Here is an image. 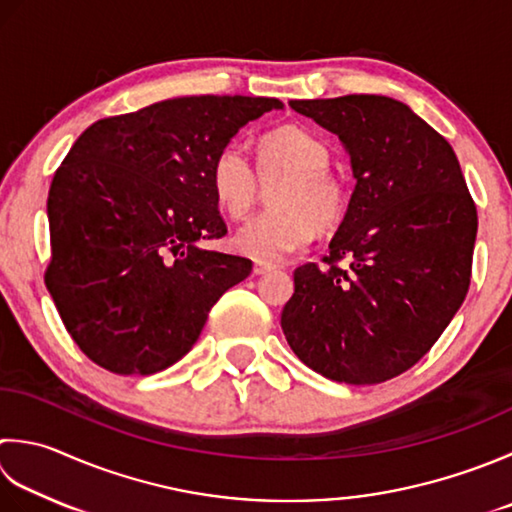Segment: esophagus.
I'll use <instances>...</instances> for the list:
<instances>
[{
  "instance_id": "obj_1",
  "label": "esophagus",
  "mask_w": 512,
  "mask_h": 512,
  "mask_svg": "<svg viewBox=\"0 0 512 512\" xmlns=\"http://www.w3.org/2000/svg\"><path fill=\"white\" fill-rule=\"evenodd\" d=\"M277 268H282V264H275V262H264V259H257L255 266H253L255 275H266V273H270V270H277Z\"/></svg>"
}]
</instances>
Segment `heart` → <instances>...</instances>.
<instances>
[{"instance_id": "heart-1", "label": "heart", "mask_w": 512, "mask_h": 512, "mask_svg": "<svg viewBox=\"0 0 512 512\" xmlns=\"http://www.w3.org/2000/svg\"><path fill=\"white\" fill-rule=\"evenodd\" d=\"M330 150L324 139L304 126H277L257 139V173L242 148L224 146L210 164L208 182L224 215L242 222L259 199V179L284 175L270 195L275 208L237 230L233 246L257 259H277L302 248L319 233L344 222L350 193L328 170ZM260 177L257 178L256 175Z\"/></svg>"}]
</instances>
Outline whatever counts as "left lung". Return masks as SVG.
Wrapping results in <instances>:
<instances>
[{
	"mask_svg": "<svg viewBox=\"0 0 512 512\" xmlns=\"http://www.w3.org/2000/svg\"><path fill=\"white\" fill-rule=\"evenodd\" d=\"M288 104L342 139L357 184L324 264L295 270L282 310L286 342L333 382L382 384L413 368L462 306L475 202L455 150L397 99Z\"/></svg>",
	"mask_w": 512,
	"mask_h": 512,
	"instance_id": "left-lung-1",
	"label": "left lung"
}]
</instances>
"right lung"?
Listing matches in <instances>:
<instances>
[{
  "instance_id": "add662e5",
  "label": "right lung",
  "mask_w": 512,
  "mask_h": 512,
  "mask_svg": "<svg viewBox=\"0 0 512 512\" xmlns=\"http://www.w3.org/2000/svg\"><path fill=\"white\" fill-rule=\"evenodd\" d=\"M273 97L199 95L99 119L77 137L48 190L44 282L79 350L110 373L179 362L246 257L197 246L226 224L210 190L215 155Z\"/></svg>"
}]
</instances>
